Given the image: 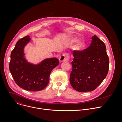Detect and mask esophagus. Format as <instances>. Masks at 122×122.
<instances>
[{"label": "esophagus", "mask_w": 122, "mask_h": 122, "mask_svg": "<svg viewBox=\"0 0 122 122\" xmlns=\"http://www.w3.org/2000/svg\"><path fill=\"white\" fill-rule=\"evenodd\" d=\"M68 59H69L68 55L67 54H63L61 55L59 57V60L60 62H64V61H68Z\"/></svg>", "instance_id": "34e87169"}]
</instances>
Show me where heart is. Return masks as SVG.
<instances>
[{"label": "heart", "mask_w": 122, "mask_h": 122, "mask_svg": "<svg viewBox=\"0 0 122 122\" xmlns=\"http://www.w3.org/2000/svg\"><path fill=\"white\" fill-rule=\"evenodd\" d=\"M69 41L71 43L76 42L73 46V49L76 51H80L82 50L85 45V41L83 39L77 40V38H71L69 39Z\"/></svg>", "instance_id": "1"}]
</instances>
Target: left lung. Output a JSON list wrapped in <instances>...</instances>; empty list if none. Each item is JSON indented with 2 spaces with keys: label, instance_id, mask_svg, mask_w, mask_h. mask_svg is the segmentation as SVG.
Returning <instances> with one entry per match:
<instances>
[{
  "label": "left lung",
  "instance_id": "left-lung-1",
  "mask_svg": "<svg viewBox=\"0 0 122 122\" xmlns=\"http://www.w3.org/2000/svg\"><path fill=\"white\" fill-rule=\"evenodd\" d=\"M72 70L69 81L77 91L95 90L107 75L109 59L105 44L96 35L87 48L82 51H73Z\"/></svg>",
  "mask_w": 122,
  "mask_h": 122
}]
</instances>
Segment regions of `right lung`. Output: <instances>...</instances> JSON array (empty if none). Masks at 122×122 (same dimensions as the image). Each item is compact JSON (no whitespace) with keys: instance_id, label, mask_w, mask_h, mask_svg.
Masks as SVG:
<instances>
[{"instance_id":"1","label":"right lung","mask_w":122,"mask_h":122,"mask_svg":"<svg viewBox=\"0 0 122 122\" xmlns=\"http://www.w3.org/2000/svg\"><path fill=\"white\" fill-rule=\"evenodd\" d=\"M31 39L27 36L17 42L10 55V71L21 88L29 91H39L45 88L49 81L50 73L59 64L56 57L46 58L37 64L27 61L24 48Z\"/></svg>"}]
</instances>
